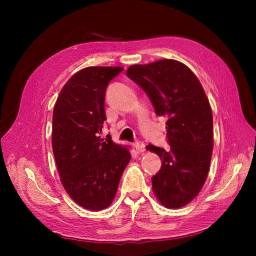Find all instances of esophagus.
Listing matches in <instances>:
<instances>
[{
	"label": "esophagus",
	"mask_w": 256,
	"mask_h": 256,
	"mask_svg": "<svg viewBox=\"0 0 256 256\" xmlns=\"http://www.w3.org/2000/svg\"><path fill=\"white\" fill-rule=\"evenodd\" d=\"M134 148H136L138 152H144V149H146V144H144V142L138 141V142H136V144H134Z\"/></svg>",
	"instance_id": "34e87169"
}]
</instances>
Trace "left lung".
Here are the masks:
<instances>
[{"label":"left lung","mask_w":256,"mask_h":256,"mask_svg":"<svg viewBox=\"0 0 256 256\" xmlns=\"http://www.w3.org/2000/svg\"><path fill=\"white\" fill-rule=\"evenodd\" d=\"M126 76L149 97L158 116H166L170 150L148 146L162 159L152 180L158 201L182 208L200 192L209 172L214 148V120L206 94L196 74L175 60L132 66Z\"/></svg>","instance_id":"obj_1"}]
</instances>
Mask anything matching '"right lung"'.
I'll return each mask as SVG.
<instances>
[{
	"label": "right lung",
	"mask_w": 256,
	"mask_h": 256,
	"mask_svg": "<svg viewBox=\"0 0 256 256\" xmlns=\"http://www.w3.org/2000/svg\"><path fill=\"white\" fill-rule=\"evenodd\" d=\"M120 66H90L60 90L53 112L52 146L63 188L84 209L110 206L131 154L99 133L106 120L105 94Z\"/></svg>",
	"instance_id": "obj_1"
}]
</instances>
